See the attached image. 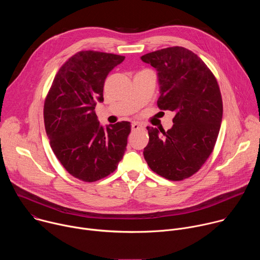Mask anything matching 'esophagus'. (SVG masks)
Instances as JSON below:
<instances>
[{
	"instance_id": "1",
	"label": "esophagus",
	"mask_w": 260,
	"mask_h": 260,
	"mask_svg": "<svg viewBox=\"0 0 260 260\" xmlns=\"http://www.w3.org/2000/svg\"><path fill=\"white\" fill-rule=\"evenodd\" d=\"M144 126L141 124V123H139V122H133L132 123V129L133 131H139V129H142Z\"/></svg>"
}]
</instances>
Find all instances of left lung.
<instances>
[{
	"mask_svg": "<svg viewBox=\"0 0 260 260\" xmlns=\"http://www.w3.org/2000/svg\"><path fill=\"white\" fill-rule=\"evenodd\" d=\"M141 59L158 72V108L176 113L168 132L147 126L145 160L168 180L189 178L211 155L220 131L223 105L217 80L196 53L181 46L147 53Z\"/></svg>",
	"mask_w": 260,
	"mask_h": 260,
	"instance_id": "left-lung-1",
	"label": "left lung"
}]
</instances>
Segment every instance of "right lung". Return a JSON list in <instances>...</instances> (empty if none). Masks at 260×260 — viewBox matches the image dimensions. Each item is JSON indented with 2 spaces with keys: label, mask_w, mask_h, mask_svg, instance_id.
I'll list each match as a JSON object with an SVG mask.
<instances>
[{
  "label": "right lung",
  "mask_w": 260,
  "mask_h": 260,
  "mask_svg": "<svg viewBox=\"0 0 260 260\" xmlns=\"http://www.w3.org/2000/svg\"><path fill=\"white\" fill-rule=\"evenodd\" d=\"M124 56L79 51L58 70L44 103V123L56 158L71 174L94 182L113 173L126 150L131 123L104 128L94 112L105 79Z\"/></svg>",
  "instance_id": "obj_1"
}]
</instances>
